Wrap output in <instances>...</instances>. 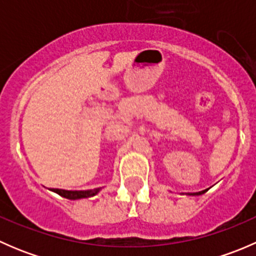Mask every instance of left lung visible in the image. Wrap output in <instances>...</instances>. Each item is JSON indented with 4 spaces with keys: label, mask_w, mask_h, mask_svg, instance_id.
<instances>
[{
    "label": "left lung",
    "mask_w": 256,
    "mask_h": 256,
    "mask_svg": "<svg viewBox=\"0 0 256 256\" xmlns=\"http://www.w3.org/2000/svg\"><path fill=\"white\" fill-rule=\"evenodd\" d=\"M208 190H200V192H196V193H188V196H200L203 194V193L207 192Z\"/></svg>",
    "instance_id": "8db88e82"
}]
</instances>
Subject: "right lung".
<instances>
[{
	"instance_id": "1",
	"label": "right lung",
	"mask_w": 256,
	"mask_h": 256,
	"mask_svg": "<svg viewBox=\"0 0 256 256\" xmlns=\"http://www.w3.org/2000/svg\"><path fill=\"white\" fill-rule=\"evenodd\" d=\"M102 188H94V190H58V188H53V192L58 193L62 197L66 198V200H82V198H89L94 197L95 194L100 192Z\"/></svg>"
}]
</instances>
